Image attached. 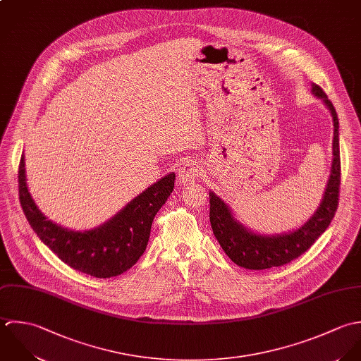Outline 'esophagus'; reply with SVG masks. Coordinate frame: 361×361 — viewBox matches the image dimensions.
<instances>
[{"instance_id":"1","label":"esophagus","mask_w":361,"mask_h":361,"mask_svg":"<svg viewBox=\"0 0 361 361\" xmlns=\"http://www.w3.org/2000/svg\"><path fill=\"white\" fill-rule=\"evenodd\" d=\"M200 174H201V170H200V167L197 164L185 163L178 170V181L183 185L191 184V183H194L200 177Z\"/></svg>"}]
</instances>
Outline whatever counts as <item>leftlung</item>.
<instances>
[{"mask_svg":"<svg viewBox=\"0 0 361 361\" xmlns=\"http://www.w3.org/2000/svg\"><path fill=\"white\" fill-rule=\"evenodd\" d=\"M315 96L324 100L334 118V161L331 177L324 200L304 226L298 230L281 235H258L237 223L227 205L214 192L209 194V220L220 247L227 257L245 269H269L282 267L304 254L318 237L328 228L339 205L341 191V153H339V121L332 102L321 86L312 85Z\"/></svg>","mask_w":361,"mask_h":361,"instance_id":"obj_1","label":"left lung"}]
</instances>
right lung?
I'll return each instance as SVG.
<instances>
[{"instance_id":"right-lung-1","label":"right lung","mask_w":361,"mask_h":361,"mask_svg":"<svg viewBox=\"0 0 361 361\" xmlns=\"http://www.w3.org/2000/svg\"><path fill=\"white\" fill-rule=\"evenodd\" d=\"M176 174H167L149 187L120 214L90 231H71L57 226L35 205L19 161V202L39 238L68 267L94 278H113L130 269L144 254L153 217L170 197Z\"/></svg>"}]
</instances>
